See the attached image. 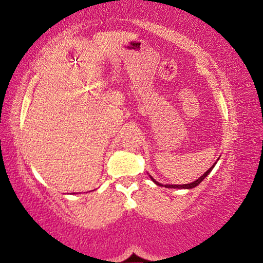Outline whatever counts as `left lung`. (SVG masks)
Masks as SVG:
<instances>
[{
  "mask_svg": "<svg viewBox=\"0 0 263 263\" xmlns=\"http://www.w3.org/2000/svg\"><path fill=\"white\" fill-rule=\"evenodd\" d=\"M215 164H216V163H214L213 167H210L209 170H208L206 172H205V173L203 174V176H201L200 178H198V179H197V180H194V182H192V183H189V184H182V185H179V184H177V185H176V184H165L164 186H165V188H174V189H176V188H177V189H192V188H195V186L199 185V184H200L201 182H203V180L205 179V177H206L208 174H209L210 172H211V170H213V168L215 167ZM149 177H151V176H149ZM151 179H152L153 182H155V183L157 184V185L163 186V184L158 183V182H157V180L153 179L152 177H151Z\"/></svg>",
  "mask_w": 263,
  "mask_h": 263,
  "instance_id": "obj_1",
  "label": "left lung"
}]
</instances>
